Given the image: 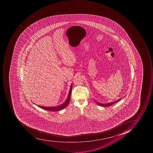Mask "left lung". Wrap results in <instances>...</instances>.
<instances>
[{
  "mask_svg": "<svg viewBox=\"0 0 153 153\" xmlns=\"http://www.w3.org/2000/svg\"><path fill=\"white\" fill-rule=\"evenodd\" d=\"M121 99H119V100H116V101H113V102H112L111 103H108L106 104H102L98 102L97 101H95V102H96V103L97 104V105H99V106H102V107H108V106H111V105H113L114 104L116 103V102H118L119 101H120Z\"/></svg>",
  "mask_w": 153,
  "mask_h": 153,
  "instance_id": "obj_1",
  "label": "left lung"
}]
</instances>
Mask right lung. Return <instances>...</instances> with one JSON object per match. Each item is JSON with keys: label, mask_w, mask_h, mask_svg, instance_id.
Returning <instances> with one entry per match:
<instances>
[{"label": "right lung", "mask_w": 153, "mask_h": 153, "mask_svg": "<svg viewBox=\"0 0 153 153\" xmlns=\"http://www.w3.org/2000/svg\"><path fill=\"white\" fill-rule=\"evenodd\" d=\"M72 85L73 84H72L71 86H70V90H69V92L68 98L66 99V101L64 103L62 104L59 105V106H56V107H43V106H39V105H37V106H38L39 107L42 108L43 110L48 111H58L63 110V109L65 108V107H66L68 105L69 101H70L71 92H72Z\"/></svg>", "instance_id": "1"}]
</instances>
